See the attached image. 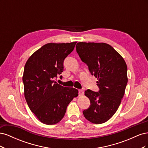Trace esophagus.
Instances as JSON below:
<instances>
[{
  "instance_id": "34e87169",
  "label": "esophagus",
  "mask_w": 148,
  "mask_h": 148,
  "mask_svg": "<svg viewBox=\"0 0 148 148\" xmlns=\"http://www.w3.org/2000/svg\"><path fill=\"white\" fill-rule=\"evenodd\" d=\"M84 89H79L78 90V92L79 95H83L84 94Z\"/></svg>"
}]
</instances>
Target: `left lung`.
<instances>
[{"instance_id": "8db88e82", "label": "left lung", "mask_w": 148, "mask_h": 148, "mask_svg": "<svg viewBox=\"0 0 148 148\" xmlns=\"http://www.w3.org/2000/svg\"><path fill=\"white\" fill-rule=\"evenodd\" d=\"M76 49L91 75L97 78L99 88V92L85 91L91 105L83 114L92 123H103L114 115L123 97L128 82L127 64L108 44L79 42Z\"/></svg>"}]
</instances>
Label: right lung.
I'll list each match as a JSON object with an SVG mask.
<instances>
[{
  "label": "right lung",
  "mask_w": 148,
  "mask_h": 148,
  "mask_svg": "<svg viewBox=\"0 0 148 148\" xmlns=\"http://www.w3.org/2000/svg\"><path fill=\"white\" fill-rule=\"evenodd\" d=\"M76 43L46 44L26 62L23 75L25 99L31 112L44 124L59 123L69 103L78 96L77 89L64 87L53 80L63 71L64 60Z\"/></svg>",
  "instance_id": "right-lung-1"
}]
</instances>
